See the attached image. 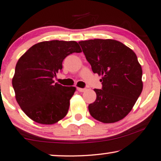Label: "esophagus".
Instances as JSON below:
<instances>
[{"label": "esophagus", "mask_w": 161, "mask_h": 161, "mask_svg": "<svg viewBox=\"0 0 161 161\" xmlns=\"http://www.w3.org/2000/svg\"><path fill=\"white\" fill-rule=\"evenodd\" d=\"M77 90L80 92H84L86 91V88H77Z\"/></svg>", "instance_id": "1"}]
</instances>
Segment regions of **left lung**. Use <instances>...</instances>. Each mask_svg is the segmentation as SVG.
<instances>
[{
    "mask_svg": "<svg viewBox=\"0 0 161 161\" xmlns=\"http://www.w3.org/2000/svg\"><path fill=\"white\" fill-rule=\"evenodd\" d=\"M92 71L102 75V89L88 105L91 115L104 123L118 122L131 110L143 88L142 69L131 48L112 39L78 42Z\"/></svg>",
    "mask_w": 161,
    "mask_h": 161,
    "instance_id": "left-lung-1",
    "label": "left lung"
}]
</instances>
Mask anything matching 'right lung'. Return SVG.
Returning <instances> with one entry per match:
<instances>
[{
  "label": "right lung",
  "instance_id": "right-lung-1",
  "mask_svg": "<svg viewBox=\"0 0 161 161\" xmlns=\"http://www.w3.org/2000/svg\"><path fill=\"white\" fill-rule=\"evenodd\" d=\"M81 52L76 41H43L19 59L12 86L17 103L30 119L51 125L66 116L76 88L54 83L53 78L67 56Z\"/></svg>",
  "mask_w": 161,
  "mask_h": 161
}]
</instances>
